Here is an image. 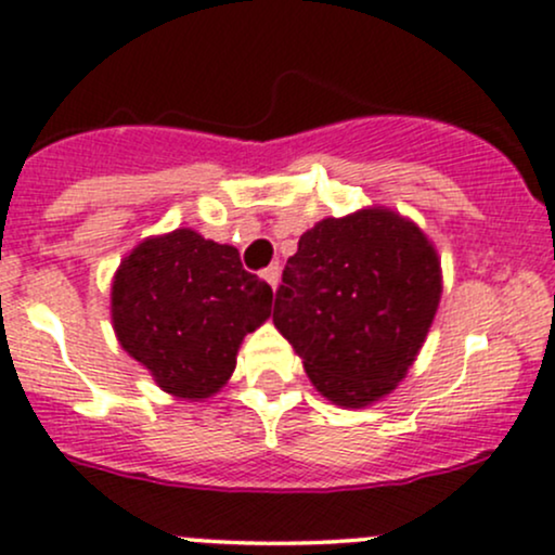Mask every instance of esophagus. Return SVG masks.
<instances>
[{
    "label": "esophagus",
    "instance_id": "34e87169",
    "mask_svg": "<svg viewBox=\"0 0 555 555\" xmlns=\"http://www.w3.org/2000/svg\"><path fill=\"white\" fill-rule=\"evenodd\" d=\"M261 278H264L267 283H270V288L275 291L278 283H280V267L278 264H270L264 272H261Z\"/></svg>",
    "mask_w": 555,
    "mask_h": 555
}]
</instances>
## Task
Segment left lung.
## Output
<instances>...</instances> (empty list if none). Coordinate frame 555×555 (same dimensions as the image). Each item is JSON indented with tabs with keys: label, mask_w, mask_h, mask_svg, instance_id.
Wrapping results in <instances>:
<instances>
[{
	"label": "left lung",
	"mask_w": 555,
	"mask_h": 555,
	"mask_svg": "<svg viewBox=\"0 0 555 555\" xmlns=\"http://www.w3.org/2000/svg\"><path fill=\"white\" fill-rule=\"evenodd\" d=\"M442 299V261L418 224L386 206L327 217L299 237L272 323L314 389L367 408L410 371Z\"/></svg>",
	"instance_id": "1"
}]
</instances>
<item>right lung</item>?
Here are the masks:
<instances>
[{"label":"right lung","mask_w":555,"mask_h":555,"mask_svg":"<svg viewBox=\"0 0 555 555\" xmlns=\"http://www.w3.org/2000/svg\"><path fill=\"white\" fill-rule=\"evenodd\" d=\"M272 312V288L228 243L180 228L145 237L111 285L118 344L177 399L201 402L230 380L243 338Z\"/></svg>","instance_id":"add662e5"}]
</instances>
